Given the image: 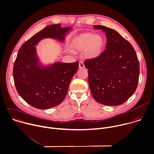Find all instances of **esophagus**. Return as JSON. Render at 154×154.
Returning a JSON list of instances; mask_svg holds the SVG:
<instances>
[{"label": "esophagus", "instance_id": "1", "mask_svg": "<svg viewBox=\"0 0 154 154\" xmlns=\"http://www.w3.org/2000/svg\"><path fill=\"white\" fill-rule=\"evenodd\" d=\"M79 67L80 69H84L85 68V65L82 61H80L79 63Z\"/></svg>", "mask_w": 154, "mask_h": 154}]
</instances>
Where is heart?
<instances>
[{"label":"heart","instance_id":"1","mask_svg":"<svg viewBox=\"0 0 154 154\" xmlns=\"http://www.w3.org/2000/svg\"><path fill=\"white\" fill-rule=\"evenodd\" d=\"M104 45L102 36L91 33H83L76 36L72 41L71 47L73 52H84L87 57L96 58L99 55Z\"/></svg>","mask_w":154,"mask_h":154}]
</instances>
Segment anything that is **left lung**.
Listing matches in <instances>:
<instances>
[{
  "label": "left lung",
  "instance_id": "1",
  "mask_svg": "<svg viewBox=\"0 0 154 154\" xmlns=\"http://www.w3.org/2000/svg\"><path fill=\"white\" fill-rule=\"evenodd\" d=\"M106 33V50L97 57L87 60L88 84L94 100L107 106L125 102L135 92L139 77V63L130 42L116 30L96 25Z\"/></svg>",
  "mask_w": 154,
  "mask_h": 154
}]
</instances>
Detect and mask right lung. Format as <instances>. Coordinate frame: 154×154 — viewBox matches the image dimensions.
Segmentation results:
<instances>
[{"label":"right lung","mask_w":154,"mask_h":154,"mask_svg":"<svg viewBox=\"0 0 154 154\" xmlns=\"http://www.w3.org/2000/svg\"><path fill=\"white\" fill-rule=\"evenodd\" d=\"M71 29L63 28L60 24L50 25L26 41L18 51L13 68L15 85L23 100L36 108L50 109L63 101L79 63L55 62L43 66L35 46L44 38L63 42Z\"/></svg>","instance_id":"add662e5"}]
</instances>
